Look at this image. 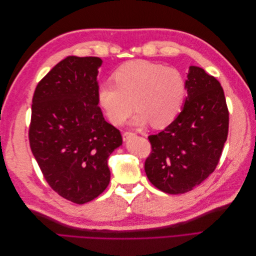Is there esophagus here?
<instances>
[{
  "instance_id": "esophagus-1",
  "label": "esophagus",
  "mask_w": 256,
  "mask_h": 256,
  "mask_svg": "<svg viewBox=\"0 0 256 256\" xmlns=\"http://www.w3.org/2000/svg\"><path fill=\"white\" fill-rule=\"evenodd\" d=\"M136 134H132V132H124L122 134V140L124 141H128L129 138H134Z\"/></svg>"
}]
</instances>
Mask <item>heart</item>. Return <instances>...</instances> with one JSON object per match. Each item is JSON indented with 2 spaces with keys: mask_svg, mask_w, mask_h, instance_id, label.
<instances>
[{
  "mask_svg": "<svg viewBox=\"0 0 256 256\" xmlns=\"http://www.w3.org/2000/svg\"><path fill=\"white\" fill-rule=\"evenodd\" d=\"M112 82L97 90V102L114 125H122L134 108L130 125L154 128L170 125L180 114L186 95V83L175 68L150 60H132L120 66ZM134 102L132 103V102Z\"/></svg>",
  "mask_w": 256,
  "mask_h": 256,
  "instance_id": "heart-1",
  "label": "heart"
}]
</instances>
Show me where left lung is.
Wrapping results in <instances>:
<instances>
[{
	"label": "left lung",
	"mask_w": 256,
	"mask_h": 256,
	"mask_svg": "<svg viewBox=\"0 0 256 256\" xmlns=\"http://www.w3.org/2000/svg\"><path fill=\"white\" fill-rule=\"evenodd\" d=\"M182 112L158 134L145 161L150 182L170 194L192 190L218 164L228 131V111L220 82L203 68L190 66Z\"/></svg>",
	"instance_id": "obj_1"
}]
</instances>
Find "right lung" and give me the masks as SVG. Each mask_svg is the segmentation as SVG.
<instances>
[{
    "mask_svg": "<svg viewBox=\"0 0 256 256\" xmlns=\"http://www.w3.org/2000/svg\"><path fill=\"white\" fill-rule=\"evenodd\" d=\"M102 60L68 56L38 83L28 131L34 157L50 187L76 204L94 200L110 182L108 158L122 144L97 102Z\"/></svg>",
    "mask_w": 256,
    "mask_h": 256,
    "instance_id": "add662e5",
    "label": "right lung"
}]
</instances>
